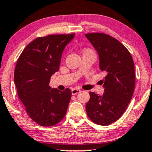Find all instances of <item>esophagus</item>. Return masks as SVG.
<instances>
[{"instance_id": "1", "label": "esophagus", "mask_w": 152, "mask_h": 152, "mask_svg": "<svg viewBox=\"0 0 152 152\" xmlns=\"http://www.w3.org/2000/svg\"><path fill=\"white\" fill-rule=\"evenodd\" d=\"M80 92H81V90H79V89H78V88H73L72 90V95H76V94H77L78 93H79Z\"/></svg>"}]
</instances>
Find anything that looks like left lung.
Wrapping results in <instances>:
<instances>
[{"mask_svg": "<svg viewBox=\"0 0 152 152\" xmlns=\"http://www.w3.org/2000/svg\"><path fill=\"white\" fill-rule=\"evenodd\" d=\"M86 37L98 53L100 69L106 74L104 94L90 92L86 112L93 122L107 126L120 119L131 102L135 82L134 62L127 48L114 37L96 32Z\"/></svg>", "mask_w": 152, "mask_h": 152, "instance_id": "1", "label": "left lung"}]
</instances>
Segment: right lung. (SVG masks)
<instances>
[{
    "label": "right lung",
    "instance_id": "1",
    "mask_svg": "<svg viewBox=\"0 0 152 152\" xmlns=\"http://www.w3.org/2000/svg\"><path fill=\"white\" fill-rule=\"evenodd\" d=\"M50 35L37 37L24 48L15 70V84L20 100L34 122L51 126L65 116L72 92L49 86L52 75L59 70L62 52L74 37Z\"/></svg>",
    "mask_w": 152,
    "mask_h": 152
}]
</instances>
